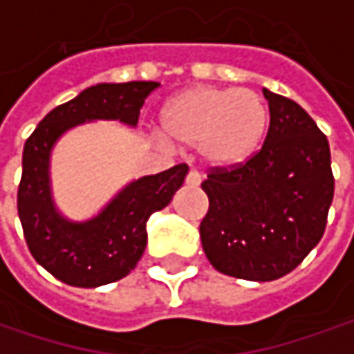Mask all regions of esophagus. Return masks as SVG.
I'll return each instance as SVG.
<instances>
[{
  "mask_svg": "<svg viewBox=\"0 0 354 354\" xmlns=\"http://www.w3.org/2000/svg\"><path fill=\"white\" fill-rule=\"evenodd\" d=\"M200 182H202L200 172H198V170H190L188 176H186V184H188V186H200Z\"/></svg>",
  "mask_w": 354,
  "mask_h": 354,
  "instance_id": "34e87169",
  "label": "esophagus"
}]
</instances>
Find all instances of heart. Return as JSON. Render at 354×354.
I'll use <instances>...</instances> for the list:
<instances>
[{"mask_svg": "<svg viewBox=\"0 0 354 354\" xmlns=\"http://www.w3.org/2000/svg\"><path fill=\"white\" fill-rule=\"evenodd\" d=\"M269 129L266 100L250 88L198 85L178 93L160 113L162 145L198 148L212 168L241 166Z\"/></svg>", "mask_w": 354, "mask_h": 354, "instance_id": "1", "label": "heart"}]
</instances>
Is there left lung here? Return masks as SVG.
I'll list each match as a JSON object with an SVG mask.
<instances>
[{"instance_id":"8db88e82","label":"left lung","mask_w":354,"mask_h":354,"mask_svg":"<svg viewBox=\"0 0 354 354\" xmlns=\"http://www.w3.org/2000/svg\"><path fill=\"white\" fill-rule=\"evenodd\" d=\"M269 129L259 152L202 182L209 207L200 223L204 254L220 273L273 281L323 238L335 192L327 136L295 100L263 88Z\"/></svg>"}]
</instances>
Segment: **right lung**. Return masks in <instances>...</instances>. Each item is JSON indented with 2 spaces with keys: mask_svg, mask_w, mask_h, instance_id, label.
Returning <instances> with one entry per match:
<instances>
[{
  "mask_svg": "<svg viewBox=\"0 0 354 354\" xmlns=\"http://www.w3.org/2000/svg\"><path fill=\"white\" fill-rule=\"evenodd\" d=\"M154 81L100 83L59 104L37 124L24 148L17 214L31 255L53 277L73 287H99L127 277L147 248L148 218L172 202L184 184L186 164L127 184L86 222L67 220L53 202L49 162L55 142L91 120H118L136 127Z\"/></svg>",
  "mask_w": 354,
  "mask_h": 354,
  "instance_id": "add662e5",
  "label": "right lung"
}]
</instances>
